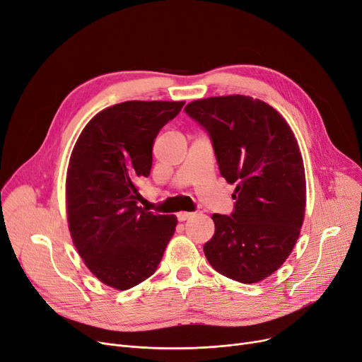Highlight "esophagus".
<instances>
[{"label":"esophagus","mask_w":362,"mask_h":362,"mask_svg":"<svg viewBox=\"0 0 362 362\" xmlns=\"http://www.w3.org/2000/svg\"><path fill=\"white\" fill-rule=\"evenodd\" d=\"M178 220L180 221H185V220H189V218H192L193 216V214L192 212H178Z\"/></svg>","instance_id":"1"}]
</instances>
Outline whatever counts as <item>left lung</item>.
<instances>
[{
	"instance_id": "obj_1",
	"label": "left lung",
	"mask_w": 362,
	"mask_h": 362,
	"mask_svg": "<svg viewBox=\"0 0 362 362\" xmlns=\"http://www.w3.org/2000/svg\"><path fill=\"white\" fill-rule=\"evenodd\" d=\"M185 112L212 141L221 177L236 184L235 211L214 214L204 247L224 276L255 284L291 254L306 211V175L298 142L282 115L245 95L197 99Z\"/></svg>"
}]
</instances>
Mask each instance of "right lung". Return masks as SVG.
<instances>
[{"mask_svg": "<svg viewBox=\"0 0 362 362\" xmlns=\"http://www.w3.org/2000/svg\"><path fill=\"white\" fill-rule=\"evenodd\" d=\"M184 100H127L84 126L66 170L69 233L95 276L124 291L150 278L175 233L177 216L138 206L136 181L148 177L153 144Z\"/></svg>", "mask_w": 362, "mask_h": 362, "instance_id": "add662e5", "label": "right lung"}]
</instances>
